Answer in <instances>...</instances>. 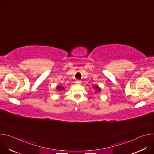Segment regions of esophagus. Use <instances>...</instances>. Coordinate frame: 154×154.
Segmentation results:
<instances>
[{"label": "esophagus", "instance_id": "34e87169", "mask_svg": "<svg viewBox=\"0 0 154 154\" xmlns=\"http://www.w3.org/2000/svg\"><path fill=\"white\" fill-rule=\"evenodd\" d=\"M75 83H81V81L79 80H76Z\"/></svg>", "mask_w": 154, "mask_h": 154}]
</instances>
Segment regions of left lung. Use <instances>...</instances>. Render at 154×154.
Masks as SVG:
<instances>
[{
	"label": "left lung",
	"instance_id": "left-lung-1",
	"mask_svg": "<svg viewBox=\"0 0 154 154\" xmlns=\"http://www.w3.org/2000/svg\"><path fill=\"white\" fill-rule=\"evenodd\" d=\"M93 88L95 90V91H94V94H97V93H99L101 91V88L99 87L98 85H96V86H94Z\"/></svg>",
	"mask_w": 154,
	"mask_h": 154
}]
</instances>
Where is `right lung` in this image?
Here are the masks:
<instances>
[{
    "label": "right lung",
    "instance_id": "obj_1",
    "mask_svg": "<svg viewBox=\"0 0 154 154\" xmlns=\"http://www.w3.org/2000/svg\"><path fill=\"white\" fill-rule=\"evenodd\" d=\"M56 90L58 91H61L63 90H64V88L61 85H57L56 86Z\"/></svg>",
    "mask_w": 154,
    "mask_h": 154
}]
</instances>
